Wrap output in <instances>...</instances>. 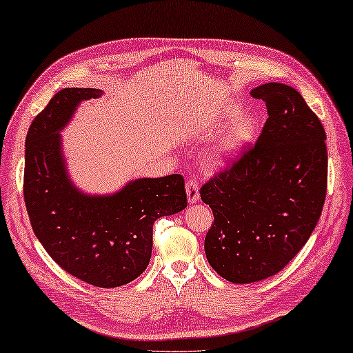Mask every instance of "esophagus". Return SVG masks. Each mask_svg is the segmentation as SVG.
<instances>
[{"instance_id":"esophagus-1","label":"esophagus","mask_w":353,"mask_h":353,"mask_svg":"<svg viewBox=\"0 0 353 353\" xmlns=\"http://www.w3.org/2000/svg\"><path fill=\"white\" fill-rule=\"evenodd\" d=\"M185 192L189 203H196L199 199V184L195 179H187L185 181Z\"/></svg>"}]
</instances>
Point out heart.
<instances>
[{
	"instance_id": "obj_1",
	"label": "heart",
	"mask_w": 353,
	"mask_h": 353,
	"mask_svg": "<svg viewBox=\"0 0 353 353\" xmlns=\"http://www.w3.org/2000/svg\"><path fill=\"white\" fill-rule=\"evenodd\" d=\"M236 111H232V116ZM254 135V120L248 116L236 117L232 123L228 125L227 131L222 134L216 145L208 154V163L213 166H221L225 164L230 158L237 155L242 148L253 139Z\"/></svg>"
}]
</instances>
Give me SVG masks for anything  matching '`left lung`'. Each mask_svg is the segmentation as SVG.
Returning <instances> with one entry per match:
<instances>
[{"label":"left lung","mask_w":353,"mask_h":353,"mask_svg":"<svg viewBox=\"0 0 353 353\" xmlns=\"http://www.w3.org/2000/svg\"><path fill=\"white\" fill-rule=\"evenodd\" d=\"M251 96L267 106L261 135L199 190L214 218L207 261L233 283L283 270L312 234L327 189L326 132L300 92L271 82Z\"/></svg>","instance_id":"8db88e82"}]
</instances>
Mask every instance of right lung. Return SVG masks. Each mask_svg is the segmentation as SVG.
<instances>
[{
    "label": "right lung",
    "mask_w": 353,
    "mask_h": 353,
    "mask_svg": "<svg viewBox=\"0 0 353 353\" xmlns=\"http://www.w3.org/2000/svg\"><path fill=\"white\" fill-rule=\"evenodd\" d=\"M96 88L56 92L26 137L24 201L33 232L68 274L99 288L132 282L146 270L158 218L187 207L184 178L169 175L131 181L116 195L90 196L68 179L59 131Z\"/></svg>",
    "instance_id": "1"
}]
</instances>
